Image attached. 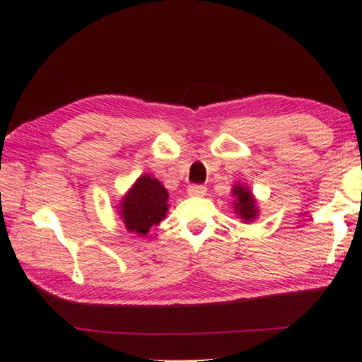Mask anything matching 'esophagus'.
I'll use <instances>...</instances> for the list:
<instances>
[{
    "label": "esophagus",
    "mask_w": 362,
    "mask_h": 362,
    "mask_svg": "<svg viewBox=\"0 0 362 362\" xmlns=\"http://www.w3.org/2000/svg\"><path fill=\"white\" fill-rule=\"evenodd\" d=\"M188 194L189 196H204L206 194V192H207V188L204 187V185H196V183H192V185H188Z\"/></svg>",
    "instance_id": "34e87169"
}]
</instances>
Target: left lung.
<instances>
[{"mask_svg":"<svg viewBox=\"0 0 362 362\" xmlns=\"http://www.w3.org/2000/svg\"><path fill=\"white\" fill-rule=\"evenodd\" d=\"M233 193H235L238 198V201L235 203V211L238 216H240L243 220H246V222H252V220L257 217V207H255V199L252 193H250L246 187H241V185H236L233 188Z\"/></svg>","mask_w":362,"mask_h":362,"instance_id":"left-lung-1","label":"left lung"}]
</instances>
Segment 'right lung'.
<instances>
[{
	"mask_svg": "<svg viewBox=\"0 0 362 362\" xmlns=\"http://www.w3.org/2000/svg\"><path fill=\"white\" fill-rule=\"evenodd\" d=\"M169 194L161 182L142 175L121 201V217L126 228L146 235L151 226L159 225L168 212Z\"/></svg>",
	"mask_w": 362,
	"mask_h": 362,
	"instance_id": "1",
	"label": "right lung"
}]
</instances>
